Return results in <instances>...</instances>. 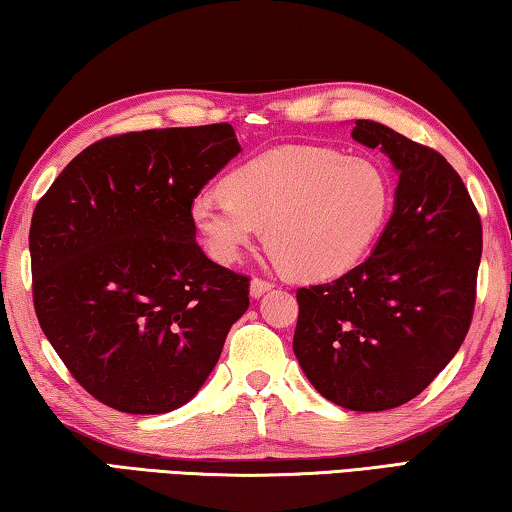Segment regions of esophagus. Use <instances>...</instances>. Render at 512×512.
I'll return each mask as SVG.
<instances>
[{
    "instance_id": "obj_1",
    "label": "esophagus",
    "mask_w": 512,
    "mask_h": 512,
    "mask_svg": "<svg viewBox=\"0 0 512 512\" xmlns=\"http://www.w3.org/2000/svg\"><path fill=\"white\" fill-rule=\"evenodd\" d=\"M273 284L262 280V277H255V280H250V298H262L266 291H271Z\"/></svg>"
}]
</instances>
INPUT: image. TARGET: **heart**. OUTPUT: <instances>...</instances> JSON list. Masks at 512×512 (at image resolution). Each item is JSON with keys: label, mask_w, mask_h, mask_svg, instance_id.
Here are the masks:
<instances>
[{"label": "heart", "mask_w": 512, "mask_h": 512, "mask_svg": "<svg viewBox=\"0 0 512 512\" xmlns=\"http://www.w3.org/2000/svg\"><path fill=\"white\" fill-rule=\"evenodd\" d=\"M223 194L189 205L216 262L235 264L264 228L266 248L300 280H327L359 262L391 212V178L375 160L327 146H280L239 164Z\"/></svg>", "instance_id": "1"}]
</instances>
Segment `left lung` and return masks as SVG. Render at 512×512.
<instances>
[{
	"label": "left lung",
	"instance_id": "8db88e82",
	"mask_svg": "<svg viewBox=\"0 0 512 512\" xmlns=\"http://www.w3.org/2000/svg\"><path fill=\"white\" fill-rule=\"evenodd\" d=\"M352 137L397 171L393 214L368 259L298 289L293 352L311 386L350 411H386L427 388L470 329L481 219L443 155L379 121Z\"/></svg>",
	"mask_w": 512,
	"mask_h": 512
}]
</instances>
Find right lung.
<instances>
[{
    "mask_svg": "<svg viewBox=\"0 0 512 512\" xmlns=\"http://www.w3.org/2000/svg\"><path fill=\"white\" fill-rule=\"evenodd\" d=\"M237 153L230 124L106 137L31 219L33 305L74 379L121 413L187 404L248 309V277L196 244L189 205Z\"/></svg>",
    "mask_w": 512,
    "mask_h": 512,
    "instance_id": "1",
    "label": "right lung"
}]
</instances>
